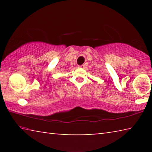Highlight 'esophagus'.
<instances>
[{
    "label": "esophagus",
    "mask_w": 152,
    "mask_h": 152,
    "mask_svg": "<svg viewBox=\"0 0 152 152\" xmlns=\"http://www.w3.org/2000/svg\"><path fill=\"white\" fill-rule=\"evenodd\" d=\"M84 66H84V64H83V65L79 66H78V68H84Z\"/></svg>",
    "instance_id": "1"
}]
</instances>
